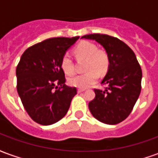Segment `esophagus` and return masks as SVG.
Segmentation results:
<instances>
[{
	"label": "esophagus",
	"instance_id": "1",
	"mask_svg": "<svg viewBox=\"0 0 158 158\" xmlns=\"http://www.w3.org/2000/svg\"><path fill=\"white\" fill-rule=\"evenodd\" d=\"M83 91H85V89H78V92H83Z\"/></svg>",
	"mask_w": 158,
	"mask_h": 158
}]
</instances>
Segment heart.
<instances>
[{
  "label": "heart",
  "mask_w": 158,
  "mask_h": 158,
  "mask_svg": "<svg viewBox=\"0 0 158 158\" xmlns=\"http://www.w3.org/2000/svg\"><path fill=\"white\" fill-rule=\"evenodd\" d=\"M73 53L77 58L85 60V71L87 72L69 79L70 85L80 89L88 88L97 81L99 78L98 73H104L108 69L110 64L108 53L104 49H97V46L92 42H79L73 49ZM60 67L67 75L74 73L73 62L68 54L62 56Z\"/></svg>",
  "instance_id": "1"
}]
</instances>
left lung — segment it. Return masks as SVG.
Segmentation results:
<instances>
[{"label": "left lung", "mask_w": 158, "mask_h": 158, "mask_svg": "<svg viewBox=\"0 0 158 158\" xmlns=\"http://www.w3.org/2000/svg\"><path fill=\"white\" fill-rule=\"evenodd\" d=\"M81 38L95 40L108 53V71L102 81L104 90L95 89L96 96L89 102L90 113L100 122L117 124L127 118L141 90L142 71L135 54L116 37L92 34Z\"/></svg>", "instance_id": "left-lung-1"}]
</instances>
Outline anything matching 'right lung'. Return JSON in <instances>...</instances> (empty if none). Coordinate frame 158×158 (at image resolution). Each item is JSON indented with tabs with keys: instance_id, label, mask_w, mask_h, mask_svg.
Segmentation results:
<instances>
[{
	"instance_id": "obj_1",
	"label": "right lung",
	"mask_w": 158,
	"mask_h": 158,
	"mask_svg": "<svg viewBox=\"0 0 158 158\" xmlns=\"http://www.w3.org/2000/svg\"><path fill=\"white\" fill-rule=\"evenodd\" d=\"M79 38L56 37L37 43L23 52L17 66L18 93L29 117L40 124L58 122L77 94L76 87L65 85L60 62Z\"/></svg>"
}]
</instances>
